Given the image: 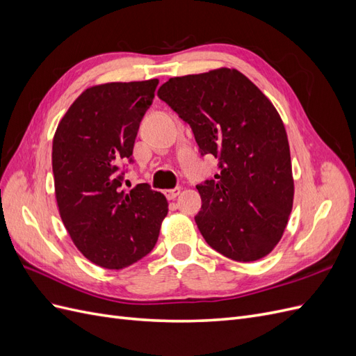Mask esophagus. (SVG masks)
Instances as JSON below:
<instances>
[{"label": "esophagus", "mask_w": 356, "mask_h": 356, "mask_svg": "<svg viewBox=\"0 0 356 356\" xmlns=\"http://www.w3.org/2000/svg\"><path fill=\"white\" fill-rule=\"evenodd\" d=\"M181 193V188L179 187H175V188H170V190H166L165 191V196L169 199V200H172V199H175L178 195Z\"/></svg>", "instance_id": "34e87169"}]
</instances>
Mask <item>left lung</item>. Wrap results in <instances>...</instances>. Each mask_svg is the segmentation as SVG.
<instances>
[{
    "instance_id": "left-lung-1",
    "label": "left lung",
    "mask_w": 356,
    "mask_h": 356,
    "mask_svg": "<svg viewBox=\"0 0 356 356\" xmlns=\"http://www.w3.org/2000/svg\"><path fill=\"white\" fill-rule=\"evenodd\" d=\"M157 96L190 124L199 153L218 159L220 174L196 186L204 241L232 260H260L281 241L294 197L288 138L273 104L230 68L169 79Z\"/></svg>"
}]
</instances>
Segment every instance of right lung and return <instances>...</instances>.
<instances>
[{"label": "right lung", "mask_w": 356, "mask_h": 356, "mask_svg": "<svg viewBox=\"0 0 356 356\" xmlns=\"http://www.w3.org/2000/svg\"><path fill=\"white\" fill-rule=\"evenodd\" d=\"M157 79L106 83L84 90L53 138L51 165L60 218L81 254L123 268L154 248L168 200L148 184L123 187L139 124ZM127 186V184H126Z\"/></svg>", "instance_id": "add662e5"}]
</instances>
